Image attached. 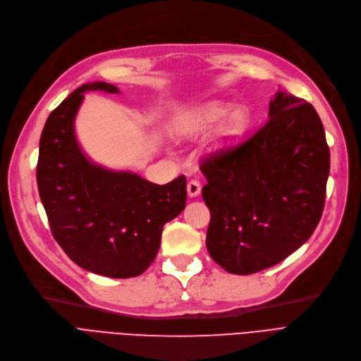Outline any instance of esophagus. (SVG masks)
<instances>
[{"label": "esophagus", "instance_id": "34e87169", "mask_svg": "<svg viewBox=\"0 0 361 361\" xmlns=\"http://www.w3.org/2000/svg\"><path fill=\"white\" fill-rule=\"evenodd\" d=\"M186 191H188V195L190 197H197L201 191V185L198 180H190L188 185H186Z\"/></svg>", "mask_w": 361, "mask_h": 361}]
</instances>
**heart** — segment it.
<instances>
[{"label": "heart", "instance_id": "obj_1", "mask_svg": "<svg viewBox=\"0 0 361 361\" xmlns=\"http://www.w3.org/2000/svg\"><path fill=\"white\" fill-rule=\"evenodd\" d=\"M221 102H209L186 111L178 123V133L185 137H194L209 132L224 120L213 139L214 149H225L235 145L246 135L250 126V114L244 108H235ZM226 118L224 119L223 117Z\"/></svg>", "mask_w": 361, "mask_h": 361}]
</instances>
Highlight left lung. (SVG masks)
I'll use <instances>...</instances> for the list:
<instances>
[{"instance_id": "1", "label": "left lung", "mask_w": 361, "mask_h": 361, "mask_svg": "<svg viewBox=\"0 0 361 361\" xmlns=\"http://www.w3.org/2000/svg\"><path fill=\"white\" fill-rule=\"evenodd\" d=\"M269 120L240 145L201 161L210 210L206 246L225 271L247 276L299 249L322 218L330 152L304 99L277 92Z\"/></svg>"}]
</instances>
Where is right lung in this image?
Masks as SVG:
<instances>
[{
	"label": "right lung",
	"mask_w": 361,
	"mask_h": 361,
	"mask_svg": "<svg viewBox=\"0 0 361 361\" xmlns=\"http://www.w3.org/2000/svg\"><path fill=\"white\" fill-rule=\"evenodd\" d=\"M120 93L96 81L72 92L46 121L37 183L51 234L72 262L111 279L137 277L154 262L166 222L186 204V179L157 185L132 171L92 163L74 120L85 92Z\"/></svg>",
	"instance_id": "right-lung-1"
}]
</instances>
